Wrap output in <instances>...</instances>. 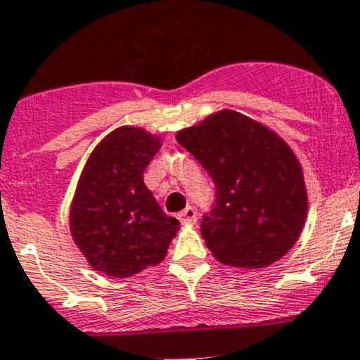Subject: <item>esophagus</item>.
Listing matches in <instances>:
<instances>
[{
  "label": "esophagus",
  "mask_w": 360,
  "mask_h": 360,
  "mask_svg": "<svg viewBox=\"0 0 360 360\" xmlns=\"http://www.w3.org/2000/svg\"><path fill=\"white\" fill-rule=\"evenodd\" d=\"M177 219H179L183 225H188V223H195V221H197V211H195L193 207H190V205H188L184 211H181L179 214H177Z\"/></svg>",
  "instance_id": "obj_1"
}]
</instances>
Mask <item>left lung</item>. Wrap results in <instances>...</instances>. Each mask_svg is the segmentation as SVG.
Here are the masks:
<instances>
[{"label":"left lung","mask_w":360,"mask_h":360,"mask_svg":"<svg viewBox=\"0 0 360 360\" xmlns=\"http://www.w3.org/2000/svg\"><path fill=\"white\" fill-rule=\"evenodd\" d=\"M176 139L214 181L200 230L216 260L260 269L287 255L308 214L301 163L287 142L236 110L211 114Z\"/></svg>","instance_id":"1"}]
</instances>
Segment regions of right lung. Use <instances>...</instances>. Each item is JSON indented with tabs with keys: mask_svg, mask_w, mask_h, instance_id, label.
I'll return each instance as SVG.
<instances>
[{
	"mask_svg": "<svg viewBox=\"0 0 360 360\" xmlns=\"http://www.w3.org/2000/svg\"><path fill=\"white\" fill-rule=\"evenodd\" d=\"M160 148L158 135L144 128H116L80 174L70 232L89 265L110 278H130L160 264L179 230L144 184L146 167Z\"/></svg>",
	"mask_w": 360,
	"mask_h": 360,
	"instance_id": "obj_1",
	"label": "right lung"
}]
</instances>
